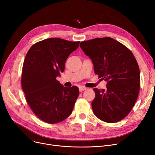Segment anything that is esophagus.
<instances>
[{"label": "esophagus", "instance_id": "obj_1", "mask_svg": "<svg viewBox=\"0 0 155 155\" xmlns=\"http://www.w3.org/2000/svg\"><path fill=\"white\" fill-rule=\"evenodd\" d=\"M86 89H87V88H86L85 87H84V86H81V87H79V91H80V92H82V91L86 90Z\"/></svg>", "mask_w": 155, "mask_h": 155}]
</instances>
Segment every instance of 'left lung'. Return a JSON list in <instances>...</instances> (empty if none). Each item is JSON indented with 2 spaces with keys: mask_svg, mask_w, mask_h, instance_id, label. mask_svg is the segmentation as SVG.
Here are the masks:
<instances>
[{
  "mask_svg": "<svg viewBox=\"0 0 155 155\" xmlns=\"http://www.w3.org/2000/svg\"><path fill=\"white\" fill-rule=\"evenodd\" d=\"M80 46L92 60L99 78L107 82L105 89L94 88V114L106 123L120 121L133 107L140 91V68L133 54L110 37L82 41Z\"/></svg>",
  "mask_w": 155,
  "mask_h": 155,
  "instance_id": "8db88e82",
  "label": "left lung"
}]
</instances>
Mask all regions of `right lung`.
<instances>
[{
    "label": "right lung",
    "instance_id": "right-lung-1",
    "mask_svg": "<svg viewBox=\"0 0 155 155\" xmlns=\"http://www.w3.org/2000/svg\"><path fill=\"white\" fill-rule=\"evenodd\" d=\"M79 44L46 39L32 45L24 61L21 85L26 101L36 116L47 123H60L72 112L78 88L63 87L56 77L64 71L67 58Z\"/></svg>",
    "mask_w": 155,
    "mask_h": 155
}]
</instances>
